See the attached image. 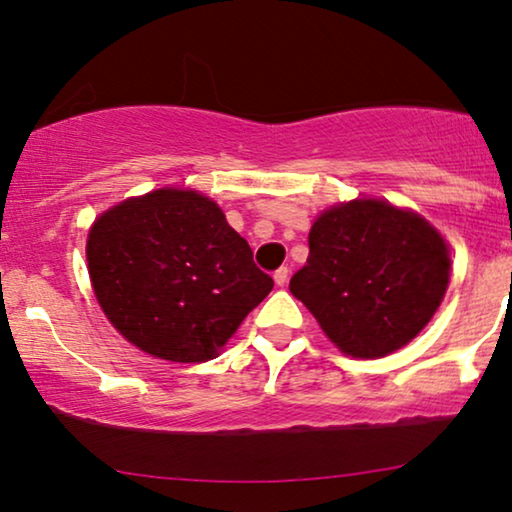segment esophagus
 <instances>
[{
  "label": "esophagus",
  "mask_w": 512,
  "mask_h": 512,
  "mask_svg": "<svg viewBox=\"0 0 512 512\" xmlns=\"http://www.w3.org/2000/svg\"><path fill=\"white\" fill-rule=\"evenodd\" d=\"M272 277H275L277 286H284L286 282H289V268H277L275 275H272Z\"/></svg>",
  "instance_id": "obj_1"
}]
</instances>
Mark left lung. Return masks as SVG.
Instances as JSON below:
<instances>
[{
    "label": "left lung",
    "instance_id": "obj_1",
    "mask_svg": "<svg viewBox=\"0 0 512 512\" xmlns=\"http://www.w3.org/2000/svg\"><path fill=\"white\" fill-rule=\"evenodd\" d=\"M447 282L450 254L436 228L389 202L352 200L314 221L289 289L342 352L380 359L429 324Z\"/></svg>",
    "mask_w": 512,
    "mask_h": 512
}]
</instances>
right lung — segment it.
<instances>
[{"label":"right lung","mask_w":512,"mask_h":512,"mask_svg":"<svg viewBox=\"0 0 512 512\" xmlns=\"http://www.w3.org/2000/svg\"><path fill=\"white\" fill-rule=\"evenodd\" d=\"M86 256L111 324L146 354L177 363L214 359L275 284L216 202L179 188L104 212Z\"/></svg>","instance_id":"obj_1"}]
</instances>
